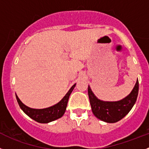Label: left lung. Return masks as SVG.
Masks as SVG:
<instances>
[{
	"mask_svg": "<svg viewBox=\"0 0 149 149\" xmlns=\"http://www.w3.org/2000/svg\"><path fill=\"white\" fill-rule=\"evenodd\" d=\"M139 90L138 80L131 93L127 97L115 102L102 101L95 96L88 86V95L92 111L97 118L107 123H115L121 120L131 110L137 101Z\"/></svg>",
	"mask_w": 149,
	"mask_h": 149,
	"instance_id": "obj_1",
	"label": "left lung"
}]
</instances>
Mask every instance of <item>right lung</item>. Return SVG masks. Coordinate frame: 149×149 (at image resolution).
Segmentation results:
<instances>
[{
	"mask_svg": "<svg viewBox=\"0 0 149 149\" xmlns=\"http://www.w3.org/2000/svg\"><path fill=\"white\" fill-rule=\"evenodd\" d=\"M76 84L72 86L70 90L68 92V93L65 95V96L54 106L51 107L46 108V109H31L30 107H28L25 104L20 101L17 95H16L17 101L18 104L20 107L21 108L22 110L31 118L33 120H36L38 123H47L49 122L54 121L58 118H60L61 117L64 115L65 110H66L67 105H68V99L70 96V93H72L73 90L74 89Z\"/></svg>",
	"mask_w": 149,
	"mask_h": 149,
	"instance_id": "obj_1",
	"label": "right lung"
}]
</instances>
